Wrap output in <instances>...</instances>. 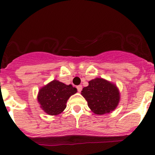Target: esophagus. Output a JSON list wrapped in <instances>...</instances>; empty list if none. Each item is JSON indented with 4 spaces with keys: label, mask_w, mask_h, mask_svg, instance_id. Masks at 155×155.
<instances>
[{
    "label": "esophagus",
    "mask_w": 155,
    "mask_h": 155,
    "mask_svg": "<svg viewBox=\"0 0 155 155\" xmlns=\"http://www.w3.org/2000/svg\"><path fill=\"white\" fill-rule=\"evenodd\" d=\"M76 88H77V90H78V91L79 92H81V91L82 90V85H78L77 87H76Z\"/></svg>",
    "instance_id": "obj_1"
}]
</instances>
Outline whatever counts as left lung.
<instances>
[{"label": "left lung", "mask_w": 155, "mask_h": 155, "mask_svg": "<svg viewBox=\"0 0 155 155\" xmlns=\"http://www.w3.org/2000/svg\"><path fill=\"white\" fill-rule=\"evenodd\" d=\"M88 84V86L83 87L81 94L94 113L104 115L116 108L120 94L115 85L101 78L89 81Z\"/></svg>", "instance_id": "obj_1"}]
</instances>
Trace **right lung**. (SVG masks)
I'll return each instance as SVG.
<instances>
[{"mask_svg": "<svg viewBox=\"0 0 155 155\" xmlns=\"http://www.w3.org/2000/svg\"><path fill=\"white\" fill-rule=\"evenodd\" d=\"M76 92V88L72 85H67L59 81L53 80L40 89L37 100L45 112L50 115H56L64 110L69 97Z\"/></svg>", "mask_w": 155, "mask_h": 155, "instance_id": "1", "label": "right lung"}]
</instances>
